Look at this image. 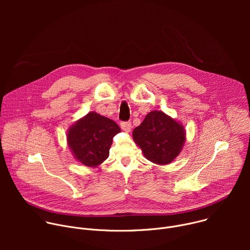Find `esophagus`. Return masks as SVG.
Here are the masks:
<instances>
[{"instance_id": "34e87169", "label": "esophagus", "mask_w": 250, "mask_h": 250, "mask_svg": "<svg viewBox=\"0 0 250 250\" xmlns=\"http://www.w3.org/2000/svg\"><path fill=\"white\" fill-rule=\"evenodd\" d=\"M121 127L124 131L125 132H129L131 129V123L130 122H124L121 124Z\"/></svg>"}]
</instances>
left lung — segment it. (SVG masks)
Instances as JSON below:
<instances>
[{
    "instance_id": "8db88e82",
    "label": "left lung",
    "mask_w": 250,
    "mask_h": 250,
    "mask_svg": "<svg viewBox=\"0 0 250 250\" xmlns=\"http://www.w3.org/2000/svg\"><path fill=\"white\" fill-rule=\"evenodd\" d=\"M132 137L147 160L166 165L180 154L186 130L182 124L165 113L152 111L133 129Z\"/></svg>"
}]
</instances>
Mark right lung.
<instances>
[{"instance_id":"1","label":"right lung","mask_w":250,"mask_h":250,"mask_svg":"<svg viewBox=\"0 0 250 250\" xmlns=\"http://www.w3.org/2000/svg\"><path fill=\"white\" fill-rule=\"evenodd\" d=\"M120 126L111 119L88 113L71 125L67 142L75 159L87 167H97L109 157L114 136Z\"/></svg>"}]
</instances>
